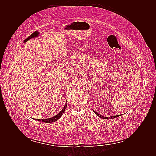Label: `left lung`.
Returning <instances> with one entry per match:
<instances>
[{"label":"left lung","mask_w":156,"mask_h":156,"mask_svg":"<svg viewBox=\"0 0 156 156\" xmlns=\"http://www.w3.org/2000/svg\"><path fill=\"white\" fill-rule=\"evenodd\" d=\"M94 113H95L96 115H97V116H98L99 117H100V118H101V119H115V118H116V117H118V116H121L120 115H116V116H108V117H105V116H102V115H100V114H98V112H96V111H94Z\"/></svg>","instance_id":"obj_1"}]
</instances>
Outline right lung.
<instances>
[{
	"mask_svg": "<svg viewBox=\"0 0 156 156\" xmlns=\"http://www.w3.org/2000/svg\"><path fill=\"white\" fill-rule=\"evenodd\" d=\"M67 104H68V102L66 103V104L64 105V107L62 108V111H61L57 115H56L53 117L52 118H49V119H38L37 120L41 121V122H45V123H51V122H56V120H58L62 116L63 113L65 111L66 108L67 107Z\"/></svg>",
	"mask_w": 156,
	"mask_h": 156,
	"instance_id": "1",
	"label": "right lung"
}]
</instances>
